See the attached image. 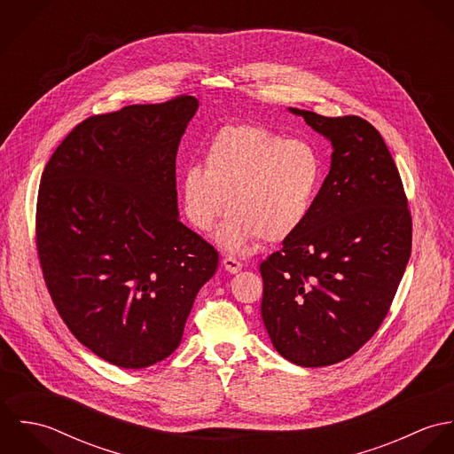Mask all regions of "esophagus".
Returning a JSON list of instances; mask_svg holds the SVG:
<instances>
[{"label":"esophagus","mask_w":454,"mask_h":454,"mask_svg":"<svg viewBox=\"0 0 454 454\" xmlns=\"http://www.w3.org/2000/svg\"><path fill=\"white\" fill-rule=\"evenodd\" d=\"M222 263H223L225 270H229L231 274H236V272H239L243 269V262L234 259V257H223Z\"/></svg>","instance_id":"esophagus-1"}]
</instances>
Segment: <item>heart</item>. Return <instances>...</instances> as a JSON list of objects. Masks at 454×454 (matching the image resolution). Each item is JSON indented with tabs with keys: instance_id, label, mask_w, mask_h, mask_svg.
<instances>
[{
	"instance_id": "obj_1",
	"label": "heart",
	"mask_w": 454,
	"mask_h": 454,
	"mask_svg": "<svg viewBox=\"0 0 454 454\" xmlns=\"http://www.w3.org/2000/svg\"><path fill=\"white\" fill-rule=\"evenodd\" d=\"M322 157L306 139L255 124H232L215 134L204 152V169L189 168L182 199L189 222L211 232L227 209L216 239L229 254L254 239L278 243L309 216L322 184Z\"/></svg>"
}]
</instances>
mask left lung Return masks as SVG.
Instances as JSON below:
<instances>
[{
	"label": "left lung",
	"mask_w": 454,
	"mask_h": 454,
	"mask_svg": "<svg viewBox=\"0 0 454 454\" xmlns=\"http://www.w3.org/2000/svg\"><path fill=\"white\" fill-rule=\"evenodd\" d=\"M332 143L306 222L260 263L262 320L302 367L349 358L388 315L411 257L412 218L388 146L372 124L288 108Z\"/></svg>",
	"instance_id": "obj_1"
}]
</instances>
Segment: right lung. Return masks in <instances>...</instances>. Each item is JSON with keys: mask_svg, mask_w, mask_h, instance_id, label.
<instances>
[{"mask_svg": "<svg viewBox=\"0 0 454 454\" xmlns=\"http://www.w3.org/2000/svg\"><path fill=\"white\" fill-rule=\"evenodd\" d=\"M194 96L80 122L43 169L36 250L56 309L99 358H168L218 252L178 218L176 152Z\"/></svg>", "mask_w": 454, "mask_h": 454, "instance_id": "obj_1", "label": "right lung"}]
</instances>
